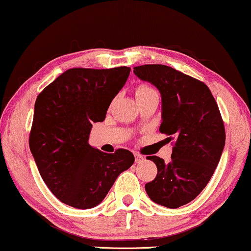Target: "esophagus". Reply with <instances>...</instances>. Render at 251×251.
I'll use <instances>...</instances> for the list:
<instances>
[{
	"label": "esophagus",
	"mask_w": 251,
	"mask_h": 251,
	"mask_svg": "<svg viewBox=\"0 0 251 251\" xmlns=\"http://www.w3.org/2000/svg\"><path fill=\"white\" fill-rule=\"evenodd\" d=\"M135 162L136 163H142L144 161V156L143 155H141V154H138V153H135Z\"/></svg>",
	"instance_id": "1"
}]
</instances>
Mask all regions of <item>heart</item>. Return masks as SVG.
Returning <instances> with one entry per match:
<instances>
[{
  "instance_id": "heart-1",
  "label": "heart",
  "mask_w": 251,
  "mask_h": 251,
  "mask_svg": "<svg viewBox=\"0 0 251 251\" xmlns=\"http://www.w3.org/2000/svg\"><path fill=\"white\" fill-rule=\"evenodd\" d=\"M155 91L150 87H147V85H141V87L136 88L135 90V97H142V96H147V95H151V93H154Z\"/></svg>"
}]
</instances>
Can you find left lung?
<instances>
[{"label": "left lung", "mask_w": 251, "mask_h": 251, "mask_svg": "<svg viewBox=\"0 0 251 251\" xmlns=\"http://www.w3.org/2000/svg\"><path fill=\"white\" fill-rule=\"evenodd\" d=\"M134 74L154 85L161 95L160 132L174 140L171 161L148 156L158 168L145 185L149 197L168 208H178L198 196L221 159L226 130L218 103L207 85L173 67L148 64Z\"/></svg>", "instance_id": "obj_1"}]
</instances>
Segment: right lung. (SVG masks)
<instances>
[{
	"label": "right lung",
	"mask_w": 251,
	"mask_h": 251,
	"mask_svg": "<svg viewBox=\"0 0 251 251\" xmlns=\"http://www.w3.org/2000/svg\"><path fill=\"white\" fill-rule=\"evenodd\" d=\"M130 67L70 69L47 85L35 103L29 147L45 184L62 203L99 205L134 163L128 150L101 152L88 143L93 123L103 122Z\"/></svg>",
	"instance_id": "1"
}]
</instances>
